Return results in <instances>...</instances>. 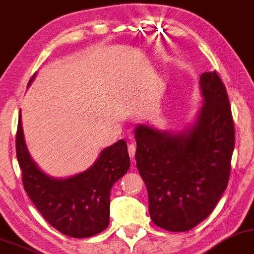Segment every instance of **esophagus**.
Returning <instances> with one entry per match:
<instances>
[{
	"label": "esophagus",
	"mask_w": 254,
	"mask_h": 254,
	"mask_svg": "<svg viewBox=\"0 0 254 254\" xmlns=\"http://www.w3.org/2000/svg\"><path fill=\"white\" fill-rule=\"evenodd\" d=\"M127 152H129L131 160H133L134 153H136V145H134V144H130V145L127 146Z\"/></svg>",
	"instance_id": "obj_1"
}]
</instances>
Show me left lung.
I'll return each mask as SVG.
<instances>
[{"label":"left lung","instance_id":"8db88e82","mask_svg":"<svg viewBox=\"0 0 254 254\" xmlns=\"http://www.w3.org/2000/svg\"><path fill=\"white\" fill-rule=\"evenodd\" d=\"M204 104L188 132L139 124L136 162L157 226L186 232L210 216L226 190L234 149V123L225 85L216 71L200 76Z\"/></svg>","mask_w":254,"mask_h":254}]
</instances>
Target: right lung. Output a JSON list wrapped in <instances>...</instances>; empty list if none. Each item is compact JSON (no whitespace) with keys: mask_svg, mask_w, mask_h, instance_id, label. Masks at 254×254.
<instances>
[{"mask_svg":"<svg viewBox=\"0 0 254 254\" xmlns=\"http://www.w3.org/2000/svg\"><path fill=\"white\" fill-rule=\"evenodd\" d=\"M16 156L25 192L54 229L72 238H88L109 226L111 188L130 168L124 139L102 151L86 171L65 179L53 178L42 172L29 155L20 114Z\"/></svg>","mask_w":254,"mask_h":254,"instance_id":"obj_1","label":"right lung"}]
</instances>
